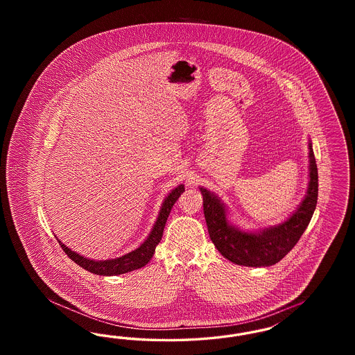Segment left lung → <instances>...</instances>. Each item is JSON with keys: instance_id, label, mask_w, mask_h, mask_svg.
Here are the masks:
<instances>
[{"instance_id": "1", "label": "left lung", "mask_w": 355, "mask_h": 355, "mask_svg": "<svg viewBox=\"0 0 355 355\" xmlns=\"http://www.w3.org/2000/svg\"><path fill=\"white\" fill-rule=\"evenodd\" d=\"M203 197V214L209 236L226 259L236 265L265 268L279 262L300 241L311 220L318 200V170L309 139V185L302 202L278 225L243 230L229 220L227 207L220 197L200 186Z\"/></svg>"}]
</instances>
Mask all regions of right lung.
<instances>
[{"label":"right lung","instance_id":"right-lung-1","mask_svg":"<svg viewBox=\"0 0 355 355\" xmlns=\"http://www.w3.org/2000/svg\"><path fill=\"white\" fill-rule=\"evenodd\" d=\"M184 191H185L184 185H178L177 187H174L161 205L158 217H157V220L154 222L153 229L150 230L148 238L133 252L121 255L117 258L105 259V261L90 259V258H86L85 255L73 252L71 249H69L67 245H64L57 236L55 238L58 239L62 250L68 254V257H70L83 269L90 271L93 274L107 277V275H119V274H125V272H129V271L141 269L152 259L153 254L155 252V248L159 243L162 234H164V229H165L166 220L169 217L170 210Z\"/></svg>","mask_w":355,"mask_h":355}]
</instances>
